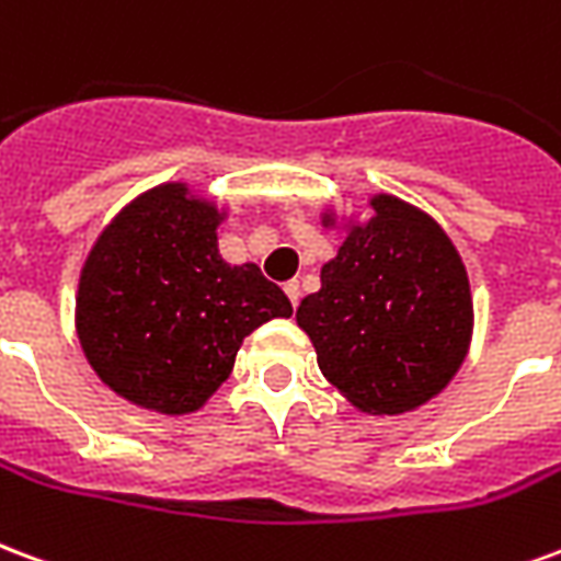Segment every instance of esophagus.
Masks as SVG:
<instances>
[{
  "label": "esophagus",
  "mask_w": 561,
  "mask_h": 561,
  "mask_svg": "<svg viewBox=\"0 0 561 561\" xmlns=\"http://www.w3.org/2000/svg\"><path fill=\"white\" fill-rule=\"evenodd\" d=\"M284 289H286V296H289V301H293V308H296L298 298H301V286H298V280H289Z\"/></svg>",
  "instance_id": "1"
}]
</instances>
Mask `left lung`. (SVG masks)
<instances>
[{
    "instance_id": "1",
    "label": "left lung",
    "mask_w": 561,
    "mask_h": 561,
    "mask_svg": "<svg viewBox=\"0 0 561 561\" xmlns=\"http://www.w3.org/2000/svg\"><path fill=\"white\" fill-rule=\"evenodd\" d=\"M320 220L343 244L296 322L322 376L367 415L419 410L451 382L472 343L460 253L439 220L394 194L370 196L367 218L325 206Z\"/></svg>"
}]
</instances>
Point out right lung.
Listing matches in <instances>:
<instances>
[{"instance_id": "right-lung-1", "label": "right lung", "mask_w": 561, "mask_h": 561, "mask_svg": "<svg viewBox=\"0 0 561 561\" xmlns=\"http://www.w3.org/2000/svg\"><path fill=\"white\" fill-rule=\"evenodd\" d=\"M227 208L163 182L118 211L80 268L73 329L98 379L137 410L191 415L232 374L244 337L293 317L260 265L227 263Z\"/></svg>"}]
</instances>
